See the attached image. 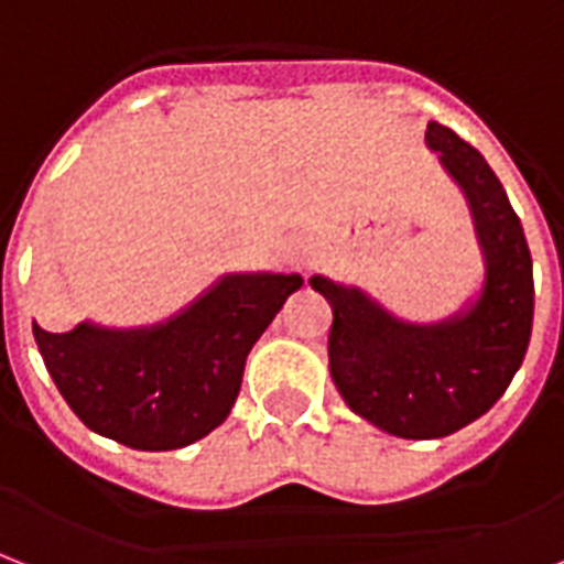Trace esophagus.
<instances>
[{"label": "esophagus", "instance_id": "34e87169", "mask_svg": "<svg viewBox=\"0 0 564 564\" xmlns=\"http://www.w3.org/2000/svg\"><path fill=\"white\" fill-rule=\"evenodd\" d=\"M312 259H314L312 238H291V241H288V261H291V264H308Z\"/></svg>", "mask_w": 564, "mask_h": 564}]
</instances>
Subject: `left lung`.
<instances>
[{"label":"left lung","instance_id":"obj_1","mask_svg":"<svg viewBox=\"0 0 564 564\" xmlns=\"http://www.w3.org/2000/svg\"><path fill=\"white\" fill-rule=\"evenodd\" d=\"M426 143L468 196L486 282L477 303L432 326L397 321L359 288L312 276L332 305L329 373L352 412L397 438H444L503 397L532 332V259L500 178L441 123Z\"/></svg>","mask_w":564,"mask_h":564}]
</instances>
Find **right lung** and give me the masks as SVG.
<instances>
[{
  "label": "right lung",
  "instance_id": "obj_1",
  "mask_svg": "<svg viewBox=\"0 0 564 564\" xmlns=\"http://www.w3.org/2000/svg\"><path fill=\"white\" fill-rule=\"evenodd\" d=\"M300 285L296 273H235L150 329L34 323V341L87 430L132 449H178L229 417L252 344Z\"/></svg>",
  "mask_w": 564,
  "mask_h": 564
}]
</instances>
